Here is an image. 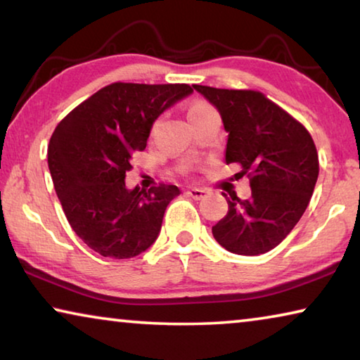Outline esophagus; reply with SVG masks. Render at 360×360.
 I'll list each match as a JSON object with an SVG mask.
<instances>
[{"mask_svg":"<svg viewBox=\"0 0 360 360\" xmlns=\"http://www.w3.org/2000/svg\"><path fill=\"white\" fill-rule=\"evenodd\" d=\"M206 193H208V192H206L205 188H198V187H191L187 191L188 197H192L193 200H202V198L206 197Z\"/></svg>","mask_w":360,"mask_h":360,"instance_id":"1","label":"esophagus"}]
</instances>
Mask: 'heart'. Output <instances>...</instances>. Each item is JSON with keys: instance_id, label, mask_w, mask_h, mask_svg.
I'll return each mask as SVG.
<instances>
[{"instance_id": "1", "label": "heart", "mask_w": 360, "mask_h": 360, "mask_svg": "<svg viewBox=\"0 0 360 360\" xmlns=\"http://www.w3.org/2000/svg\"><path fill=\"white\" fill-rule=\"evenodd\" d=\"M200 106H205V105H195L192 109H195V108H200Z\"/></svg>"}]
</instances>
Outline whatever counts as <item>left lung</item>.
Masks as SVG:
<instances>
[{
	"label": "left lung",
	"mask_w": 360,
	"mask_h": 360,
	"mask_svg": "<svg viewBox=\"0 0 360 360\" xmlns=\"http://www.w3.org/2000/svg\"><path fill=\"white\" fill-rule=\"evenodd\" d=\"M222 117L225 163L251 176V197L227 200L212 235L227 251L259 255L276 248L300 221L319 174L313 138L294 117L252 90L192 85Z\"/></svg>",
	"instance_id": "8db88e82"
}]
</instances>
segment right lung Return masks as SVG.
I'll return each mask as SVG.
<instances>
[{"mask_svg": "<svg viewBox=\"0 0 360 360\" xmlns=\"http://www.w3.org/2000/svg\"><path fill=\"white\" fill-rule=\"evenodd\" d=\"M193 94L187 84L115 82L57 125L47 163L71 229L103 257H136L154 245L167 206L181 191L160 184L127 188L131 157L143 150L158 115Z\"/></svg>", "mask_w": 360, "mask_h": 360, "instance_id": "right-lung-1", "label": "right lung"}]
</instances>
